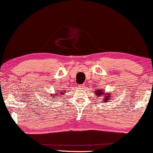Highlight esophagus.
Here are the masks:
<instances>
[{"label": "esophagus", "instance_id": "34e87169", "mask_svg": "<svg viewBox=\"0 0 153 153\" xmlns=\"http://www.w3.org/2000/svg\"><path fill=\"white\" fill-rule=\"evenodd\" d=\"M84 85H79V88H81V89H83V88L85 87Z\"/></svg>", "mask_w": 153, "mask_h": 153}]
</instances>
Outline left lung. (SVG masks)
I'll return each mask as SVG.
<instances>
[{"instance_id": "8db88e82", "label": "left lung", "mask_w": 153, "mask_h": 153, "mask_svg": "<svg viewBox=\"0 0 153 153\" xmlns=\"http://www.w3.org/2000/svg\"><path fill=\"white\" fill-rule=\"evenodd\" d=\"M95 95H97L98 97H101L104 96L103 98V103L108 102L110 100H111V98H110V93H105V90H101V89H97L95 90Z\"/></svg>"}]
</instances>
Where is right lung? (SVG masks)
Returning a JSON list of instances; mask_svg holds the SVG:
<instances>
[{"instance_id": "obj_1", "label": "right lung", "mask_w": 153, "mask_h": 153, "mask_svg": "<svg viewBox=\"0 0 153 153\" xmlns=\"http://www.w3.org/2000/svg\"><path fill=\"white\" fill-rule=\"evenodd\" d=\"M59 91V92L58 91ZM59 93V94H58V93ZM64 94V90H57L56 91V93L55 94H52L51 95V97H53V98H55V97H60L61 96V94Z\"/></svg>"}]
</instances>
